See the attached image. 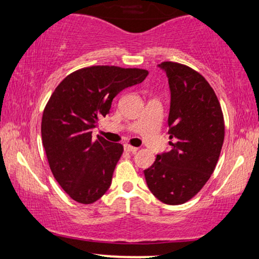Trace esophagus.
<instances>
[{
    "mask_svg": "<svg viewBox=\"0 0 259 259\" xmlns=\"http://www.w3.org/2000/svg\"><path fill=\"white\" fill-rule=\"evenodd\" d=\"M125 151L128 152V153H136V152L138 151V147L131 146V145L126 144V145H125Z\"/></svg>",
    "mask_w": 259,
    "mask_h": 259,
    "instance_id": "esophagus-1",
    "label": "esophagus"
}]
</instances>
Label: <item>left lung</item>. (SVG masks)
Wrapping results in <instances>:
<instances>
[{"instance_id":"1","label":"left lung","mask_w":259,"mask_h":259,"mask_svg":"<svg viewBox=\"0 0 259 259\" xmlns=\"http://www.w3.org/2000/svg\"><path fill=\"white\" fill-rule=\"evenodd\" d=\"M171 106V150L158 154L144 175L155 198L180 205L193 198L210 179L224 143L225 125L219 100L205 77L189 66L165 61Z\"/></svg>"}]
</instances>
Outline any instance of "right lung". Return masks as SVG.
I'll return each mask as SVG.
<instances>
[{"label":"right lung","instance_id":"obj_1","mask_svg":"<svg viewBox=\"0 0 259 259\" xmlns=\"http://www.w3.org/2000/svg\"><path fill=\"white\" fill-rule=\"evenodd\" d=\"M146 69L92 66L67 75L53 92L42 115L41 134L49 167L67 194L92 204L109 189L123 147L92 131L112 101L127 87L143 82Z\"/></svg>","mask_w":259,"mask_h":259}]
</instances>
